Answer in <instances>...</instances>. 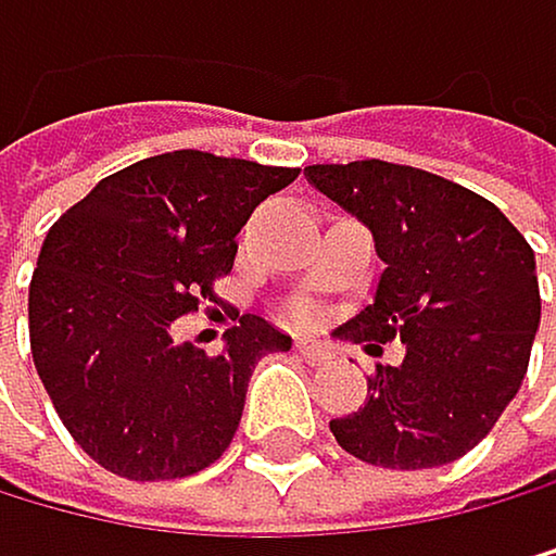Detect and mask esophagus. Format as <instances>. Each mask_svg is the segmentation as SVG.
<instances>
[{"label": "esophagus", "mask_w": 556, "mask_h": 556, "mask_svg": "<svg viewBox=\"0 0 556 556\" xmlns=\"http://www.w3.org/2000/svg\"><path fill=\"white\" fill-rule=\"evenodd\" d=\"M295 351H299V355L306 358V362H327V358H330V348H327L320 338H299V341H295Z\"/></svg>", "instance_id": "1"}]
</instances>
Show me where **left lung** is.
Returning a JSON list of instances; mask_svg holds the SVG:
<instances>
[{"instance_id":"obj_1","label":"left lung","mask_w":556,"mask_h":556,"mask_svg":"<svg viewBox=\"0 0 556 556\" xmlns=\"http://www.w3.org/2000/svg\"><path fill=\"white\" fill-rule=\"evenodd\" d=\"M313 187L372 232V306L338 338L407 355L379 365L369 400L330 431L372 467H442L488 435L516 400L540 330L536 257L502 208L467 187L382 160L306 169Z\"/></svg>"}]
</instances>
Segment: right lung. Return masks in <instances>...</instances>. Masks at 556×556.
Segmentation results:
<instances>
[{"label": "right lung", "instance_id": "right-lung-1", "mask_svg": "<svg viewBox=\"0 0 556 556\" xmlns=\"http://www.w3.org/2000/svg\"><path fill=\"white\" fill-rule=\"evenodd\" d=\"M295 177L163 152L103 177L45 236L30 281L34 365L68 435L103 470L174 480L229 448L257 362L292 338L247 313L223 355H205L169 330L232 267L254 208Z\"/></svg>", "mask_w": 556, "mask_h": 556}]
</instances>
